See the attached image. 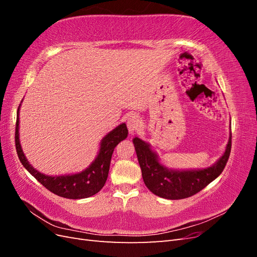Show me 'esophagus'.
Wrapping results in <instances>:
<instances>
[{"instance_id": "esophagus-1", "label": "esophagus", "mask_w": 257, "mask_h": 257, "mask_svg": "<svg viewBox=\"0 0 257 257\" xmlns=\"http://www.w3.org/2000/svg\"><path fill=\"white\" fill-rule=\"evenodd\" d=\"M126 124H127V128H128V131H130V133L133 134V133H135V132H136L139 127H141L142 122H141V119H139L138 115H136V114H131V115L128 116Z\"/></svg>"}]
</instances>
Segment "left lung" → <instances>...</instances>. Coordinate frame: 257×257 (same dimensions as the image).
<instances>
[{
	"instance_id": "1",
	"label": "left lung",
	"mask_w": 257,
	"mask_h": 257,
	"mask_svg": "<svg viewBox=\"0 0 257 257\" xmlns=\"http://www.w3.org/2000/svg\"><path fill=\"white\" fill-rule=\"evenodd\" d=\"M133 144L147 188L163 198L182 199L195 195L222 174L230 154L231 134L224 154L215 164L204 169H169L161 164L149 144L138 137L133 139Z\"/></svg>"
}]
</instances>
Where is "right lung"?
Returning <instances> with one entry per match:
<instances>
[{
    "mask_svg": "<svg viewBox=\"0 0 257 257\" xmlns=\"http://www.w3.org/2000/svg\"><path fill=\"white\" fill-rule=\"evenodd\" d=\"M19 109L20 105L17 110L16 134H15L17 154L23 167L38 182L42 183L46 189L56 194V195L69 199L88 198L95 195L96 193L103 189L107 180L108 173H109L111 155L114 148L120 142L124 141L127 137L128 131L125 123L120 124V125L113 128L102 139L96 159L92 162V164L88 168L82 170L81 173L64 176H48L38 172V170L31 165L22 151L19 139Z\"/></svg>",
    "mask_w": 257,
    "mask_h": 257,
    "instance_id": "right-lung-1",
    "label": "right lung"
}]
</instances>
